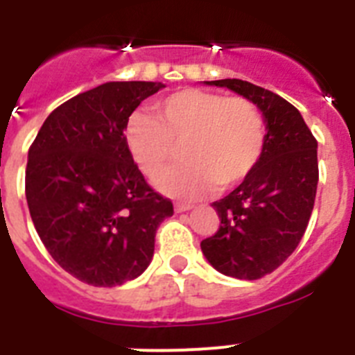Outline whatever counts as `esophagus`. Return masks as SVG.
<instances>
[{
	"mask_svg": "<svg viewBox=\"0 0 355 355\" xmlns=\"http://www.w3.org/2000/svg\"><path fill=\"white\" fill-rule=\"evenodd\" d=\"M174 209L178 213H183V211H188V209H192V206L187 205V202H175Z\"/></svg>",
	"mask_w": 355,
	"mask_h": 355,
	"instance_id": "esophagus-1",
	"label": "esophagus"
}]
</instances>
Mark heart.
<instances>
[{"label": "heart", "instance_id": "1", "mask_svg": "<svg viewBox=\"0 0 355 355\" xmlns=\"http://www.w3.org/2000/svg\"><path fill=\"white\" fill-rule=\"evenodd\" d=\"M156 117L131 115L126 144L147 178H158L183 146V165L158 180L167 196L193 199L215 184L229 188L243 181L265 149V119L250 99L187 89L156 105Z\"/></svg>", "mask_w": 355, "mask_h": 355}]
</instances>
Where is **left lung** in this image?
<instances>
[{
    "instance_id": "8db88e82",
    "label": "left lung",
    "mask_w": 355,
    "mask_h": 355,
    "mask_svg": "<svg viewBox=\"0 0 355 355\" xmlns=\"http://www.w3.org/2000/svg\"><path fill=\"white\" fill-rule=\"evenodd\" d=\"M247 97L263 112L265 149L254 171L213 208L220 225L200 249L229 277L261 279L291 256L306 233L318 184L316 139L291 103L241 80L206 81Z\"/></svg>"
}]
</instances>
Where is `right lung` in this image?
<instances>
[{
	"mask_svg": "<svg viewBox=\"0 0 355 355\" xmlns=\"http://www.w3.org/2000/svg\"><path fill=\"white\" fill-rule=\"evenodd\" d=\"M165 85L110 81L65 101L28 150L26 200L44 247L92 286L137 279L153 259L172 200L144 180L128 149V119Z\"/></svg>",
	"mask_w": 355,
	"mask_h": 355,
	"instance_id": "right-lung-1",
	"label": "right lung"
}]
</instances>
